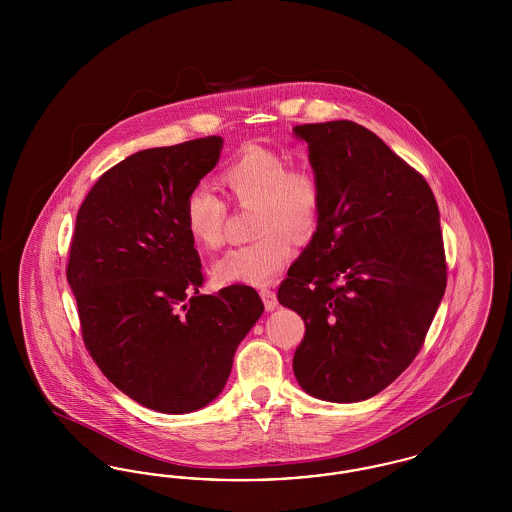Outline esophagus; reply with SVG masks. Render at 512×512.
Wrapping results in <instances>:
<instances>
[{"label": "esophagus", "mask_w": 512, "mask_h": 512, "mask_svg": "<svg viewBox=\"0 0 512 512\" xmlns=\"http://www.w3.org/2000/svg\"><path fill=\"white\" fill-rule=\"evenodd\" d=\"M261 297H263V303H265V309L267 311H274L278 307V299H276V293L268 288L261 290Z\"/></svg>", "instance_id": "34e87169"}]
</instances>
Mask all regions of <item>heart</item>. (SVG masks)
Instances as JSON below:
<instances>
[{
	"mask_svg": "<svg viewBox=\"0 0 512 512\" xmlns=\"http://www.w3.org/2000/svg\"><path fill=\"white\" fill-rule=\"evenodd\" d=\"M220 184L232 201L257 205L253 244L224 253L213 267L220 286H267L293 255V238L315 234L322 215V184L307 165L290 167L286 155L267 147H245L224 171ZM226 203L207 190L194 188L184 201V226L195 245L217 249L224 238Z\"/></svg>",
	"mask_w": 512,
	"mask_h": 512,
	"instance_id": "1",
	"label": "heart"
}]
</instances>
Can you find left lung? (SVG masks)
<instances>
[{
	"mask_svg": "<svg viewBox=\"0 0 512 512\" xmlns=\"http://www.w3.org/2000/svg\"><path fill=\"white\" fill-rule=\"evenodd\" d=\"M293 134L324 197L317 232L278 290L305 320L293 374L322 401H365L413 363L445 293L438 203L422 174L357 122Z\"/></svg>",
	"mask_w": 512,
	"mask_h": 512,
	"instance_id": "left-lung-1",
	"label": "left lung"
}]
</instances>
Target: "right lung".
<instances>
[{
  "label": "right lung",
  "mask_w": 512,
  "mask_h": 512,
  "mask_svg": "<svg viewBox=\"0 0 512 512\" xmlns=\"http://www.w3.org/2000/svg\"><path fill=\"white\" fill-rule=\"evenodd\" d=\"M220 136L153 147L105 172L82 201L67 267L82 338L99 370L159 413L219 397L265 305L249 286L203 295L184 201L217 167Z\"/></svg>",
  "instance_id": "1"
}]
</instances>
